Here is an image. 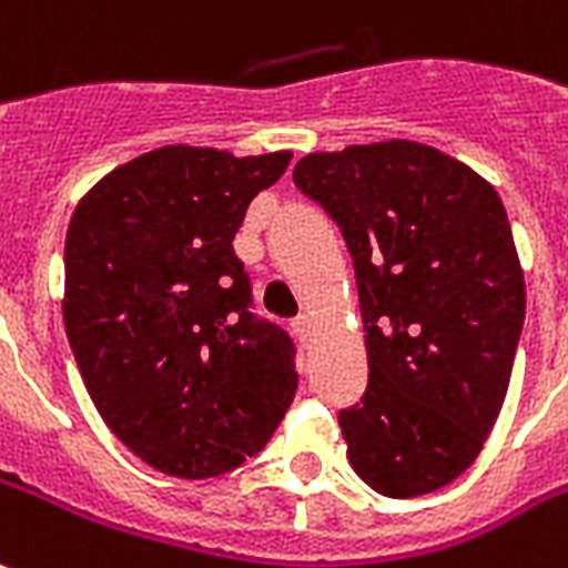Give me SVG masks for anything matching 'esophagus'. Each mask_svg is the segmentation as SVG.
<instances>
[{"label": "esophagus", "instance_id": "obj_1", "mask_svg": "<svg viewBox=\"0 0 568 568\" xmlns=\"http://www.w3.org/2000/svg\"><path fill=\"white\" fill-rule=\"evenodd\" d=\"M292 331H294V336H297V339L306 342V336H310V331H313V322H310V315H306V313L294 315Z\"/></svg>", "mask_w": 568, "mask_h": 568}]
</instances>
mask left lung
I'll return each instance as SVG.
<instances>
[{"label":"left lung","mask_w":568,"mask_h":568,"mask_svg":"<svg viewBox=\"0 0 568 568\" xmlns=\"http://www.w3.org/2000/svg\"><path fill=\"white\" fill-rule=\"evenodd\" d=\"M292 179L354 262L369 384L339 410L352 467L384 497L438 491L486 444L525 327L504 202L474 169L408 140L306 154Z\"/></svg>","instance_id":"8db88e82"}]
</instances>
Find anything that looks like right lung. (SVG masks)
<instances>
[{
  "mask_svg": "<svg viewBox=\"0 0 568 568\" xmlns=\"http://www.w3.org/2000/svg\"><path fill=\"white\" fill-rule=\"evenodd\" d=\"M292 154L166 145L89 190L64 237V331L112 435L181 479L235 470L297 393L294 339L235 255L246 207Z\"/></svg>",
  "mask_w": 568,
  "mask_h": 568,
  "instance_id": "obj_1",
  "label": "right lung"
}]
</instances>
